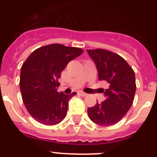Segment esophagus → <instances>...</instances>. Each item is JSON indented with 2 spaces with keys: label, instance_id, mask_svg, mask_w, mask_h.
Returning a JSON list of instances; mask_svg holds the SVG:
<instances>
[{
  "label": "esophagus",
  "instance_id": "34e87169",
  "mask_svg": "<svg viewBox=\"0 0 157 157\" xmlns=\"http://www.w3.org/2000/svg\"><path fill=\"white\" fill-rule=\"evenodd\" d=\"M79 94H81L82 97H86V96H87V94L85 93V92H83V91H80V92H79Z\"/></svg>",
  "mask_w": 157,
  "mask_h": 157
}]
</instances>
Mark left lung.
<instances>
[{
  "label": "left lung",
  "mask_w": 157,
  "mask_h": 157,
  "mask_svg": "<svg viewBox=\"0 0 157 157\" xmlns=\"http://www.w3.org/2000/svg\"><path fill=\"white\" fill-rule=\"evenodd\" d=\"M98 71L99 81H107L105 101L88 108L90 119L95 124L109 126L124 117L134 102L135 75L129 63L119 54L103 49L87 50Z\"/></svg>",
  "instance_id": "obj_1"
}]
</instances>
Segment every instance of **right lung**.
<instances>
[{
  "label": "right lung",
  "mask_w": 157,
  "mask_h": 157,
  "mask_svg": "<svg viewBox=\"0 0 157 157\" xmlns=\"http://www.w3.org/2000/svg\"><path fill=\"white\" fill-rule=\"evenodd\" d=\"M83 53L77 47L50 44L35 50L22 65L21 94L28 112L40 124L54 125L65 118L69 95L57 92L59 78L69 62Z\"/></svg>",
  "instance_id": "add662e5"
}]
</instances>
